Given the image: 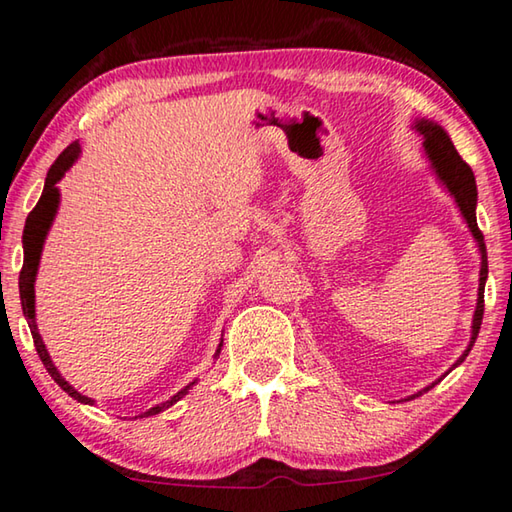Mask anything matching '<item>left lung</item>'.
Wrapping results in <instances>:
<instances>
[{"instance_id":"8db88e82","label":"left lung","mask_w":512,"mask_h":512,"mask_svg":"<svg viewBox=\"0 0 512 512\" xmlns=\"http://www.w3.org/2000/svg\"><path fill=\"white\" fill-rule=\"evenodd\" d=\"M413 129L422 136V140H424L422 142L424 154H426V158H429L431 165H433L435 177L440 179L442 186H445L449 195L454 197L458 211H460V215H463V220L469 226V231H472V236L476 240V247H479V254H481L479 297H476V311H474V317H472V338H469V345L463 351V356H460L456 363H454V367H458L467 358L469 351H472L474 342H476V335H479L481 322H483L485 279H488V251H485L483 233L479 231V224H476V181H474V172L469 170V165L463 161V158L458 156L454 142H451V138H449V133L442 129L438 122L424 120V117H420V120L413 122ZM454 367H451V370H454ZM438 381H435V383H438ZM435 383L426 385L424 390L415 392V395H410L406 401L420 397L422 392L431 390Z\"/></svg>"}]
</instances>
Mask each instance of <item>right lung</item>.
<instances>
[{"label":"right lung","mask_w":512,"mask_h":512,"mask_svg":"<svg viewBox=\"0 0 512 512\" xmlns=\"http://www.w3.org/2000/svg\"><path fill=\"white\" fill-rule=\"evenodd\" d=\"M79 154H81V145H79V142H72V145L67 147L65 152L56 158L54 165L49 167V172H47L43 195H40L36 208H33V211L29 213L27 224H24V233H22L24 263H22V272H20V301H22V313H24V317H27L29 329H31V335H33V345H36L38 356H40V360H43V365L47 367L49 376H52V379H54L58 385H61V388H63L72 399L81 401V404L92 406V404H95V399H90V397L81 395V392L74 390L72 385L63 379L61 372L56 370V365L52 363V358H49V351H47L45 342H43V338H40V333H38V324H36V288H33V286H36V274H38L40 254H43L45 238H47L49 229H52V222H54V217H56L58 204H61V192H58L56 183L65 177V172L70 170V167H72L74 163H77ZM220 351H222V340H220V345H217L215 358L220 356ZM195 383H197V381L188 383L186 388H181L172 399L163 401V404H156L154 408H149L147 413H142V415H138V417H149V415L163 413L165 408L174 406L179 399L186 397L188 390H190Z\"/></svg>","instance_id":"1"}]
</instances>
